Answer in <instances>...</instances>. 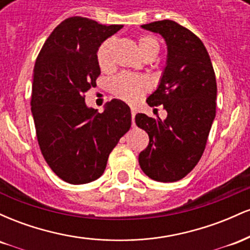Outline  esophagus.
I'll list each match as a JSON object with an SVG mask.
<instances>
[{
	"instance_id": "esophagus-1",
	"label": "esophagus",
	"mask_w": 250,
	"mask_h": 250,
	"mask_svg": "<svg viewBox=\"0 0 250 250\" xmlns=\"http://www.w3.org/2000/svg\"><path fill=\"white\" fill-rule=\"evenodd\" d=\"M135 115H136V109L131 108V121H133V125H134V121H135Z\"/></svg>"
}]
</instances>
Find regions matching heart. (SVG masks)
<instances>
[{"mask_svg":"<svg viewBox=\"0 0 250 250\" xmlns=\"http://www.w3.org/2000/svg\"><path fill=\"white\" fill-rule=\"evenodd\" d=\"M115 47V39L109 37L104 40L97 48L96 59L100 68L107 70L111 65V54ZM137 47L143 57L149 55H157L160 44L155 37L150 35H142L137 39ZM149 90V82L143 76H133L128 74H121L111 81V91L115 96L123 101L135 103Z\"/></svg>","mask_w":250,"mask_h":250,"instance_id":"b5f03b06","label":"heart"}]
</instances>
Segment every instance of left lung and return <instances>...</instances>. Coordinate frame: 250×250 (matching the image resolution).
I'll use <instances>...</instances> for the list:
<instances>
[{
    "instance_id": "1",
    "label": "left lung",
    "mask_w": 250,
    "mask_h": 250,
    "mask_svg": "<svg viewBox=\"0 0 250 250\" xmlns=\"http://www.w3.org/2000/svg\"><path fill=\"white\" fill-rule=\"evenodd\" d=\"M143 29L160 34L167 43V63L160 84L147 99L162 104L166 120L137 114V127L148 133L149 145L139 155L140 167L159 182H175L200 161L216 114V79L202 41L175 21L151 22Z\"/></svg>"
}]
</instances>
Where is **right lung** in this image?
<instances>
[{
    "mask_svg": "<svg viewBox=\"0 0 250 250\" xmlns=\"http://www.w3.org/2000/svg\"><path fill=\"white\" fill-rule=\"evenodd\" d=\"M122 27L69 17L53 30L36 59L30 104L37 141L51 170L71 185L99 179L131 125L130 108L121 100L108 102L103 113L84 102L101 74L97 48Z\"/></svg>",
    "mask_w": 250,
    "mask_h": 250,
    "instance_id": "add662e5",
    "label": "right lung"
}]
</instances>
